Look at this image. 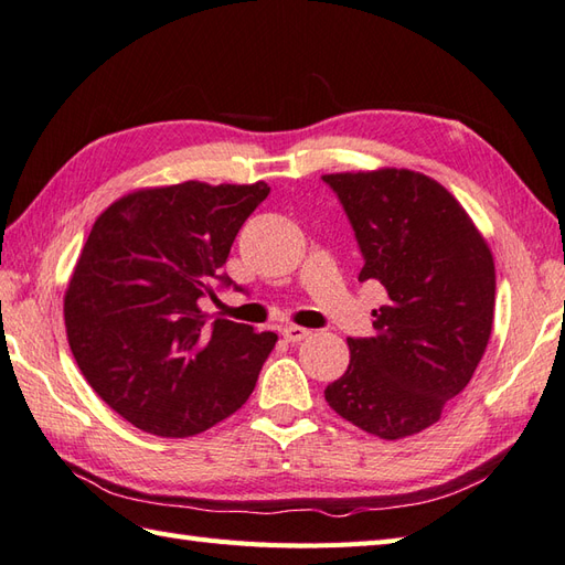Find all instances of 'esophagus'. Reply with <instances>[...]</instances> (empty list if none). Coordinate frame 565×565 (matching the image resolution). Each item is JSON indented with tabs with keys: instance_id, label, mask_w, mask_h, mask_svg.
<instances>
[{
	"instance_id": "obj_1",
	"label": "esophagus",
	"mask_w": 565,
	"mask_h": 565,
	"mask_svg": "<svg viewBox=\"0 0 565 565\" xmlns=\"http://www.w3.org/2000/svg\"><path fill=\"white\" fill-rule=\"evenodd\" d=\"M311 331L309 329H302V326H285L282 329V338L287 343H299V341H305V338L309 335Z\"/></svg>"
}]
</instances>
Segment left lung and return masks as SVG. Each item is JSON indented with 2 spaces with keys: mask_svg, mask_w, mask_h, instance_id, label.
Returning <instances> with one entry per match:
<instances>
[{
  "mask_svg": "<svg viewBox=\"0 0 565 565\" xmlns=\"http://www.w3.org/2000/svg\"><path fill=\"white\" fill-rule=\"evenodd\" d=\"M362 254L360 282L386 290L377 335L348 338L350 365L326 386L338 416L382 440L416 435L469 384L493 326L491 248L445 188L406 169L321 177Z\"/></svg>",
  "mask_w": 565,
  "mask_h": 565,
  "instance_id": "1",
  "label": "left lung"
}]
</instances>
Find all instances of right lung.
Masks as SVG:
<instances>
[{"instance_id": "1", "label": "right lung", "mask_w": 565, "mask_h": 565, "mask_svg": "<svg viewBox=\"0 0 565 565\" xmlns=\"http://www.w3.org/2000/svg\"><path fill=\"white\" fill-rule=\"evenodd\" d=\"M268 183L185 181L113 203L92 227L65 295L72 355L135 428L191 437L246 404L273 331L200 311L236 282L222 270Z\"/></svg>"}]
</instances>
